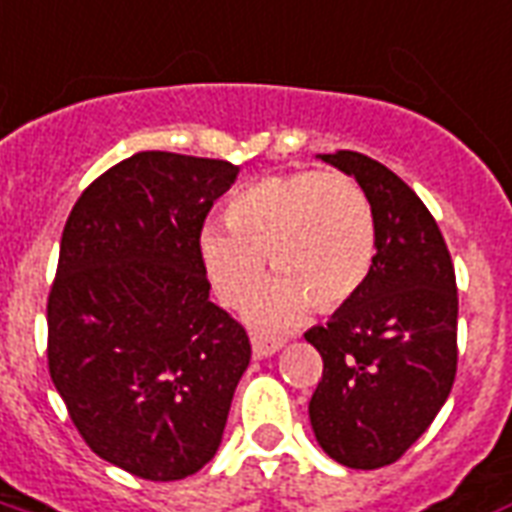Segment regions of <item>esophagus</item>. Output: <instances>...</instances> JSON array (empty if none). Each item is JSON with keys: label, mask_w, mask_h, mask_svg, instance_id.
I'll return each mask as SVG.
<instances>
[{"label": "esophagus", "mask_w": 512, "mask_h": 512, "mask_svg": "<svg viewBox=\"0 0 512 512\" xmlns=\"http://www.w3.org/2000/svg\"><path fill=\"white\" fill-rule=\"evenodd\" d=\"M285 347L282 339H268V336H252V352H255V358H268V355H274Z\"/></svg>", "instance_id": "34e87169"}]
</instances>
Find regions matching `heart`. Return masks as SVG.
<instances>
[{
	"label": "heart",
	"instance_id": "obj_1",
	"mask_svg": "<svg viewBox=\"0 0 512 512\" xmlns=\"http://www.w3.org/2000/svg\"><path fill=\"white\" fill-rule=\"evenodd\" d=\"M225 225L200 230V260L219 298L244 306L268 257L276 279L252 309L263 328L298 323L309 306L333 312L350 304L372 274V203L342 170H293L252 181L227 200Z\"/></svg>",
	"mask_w": 512,
	"mask_h": 512
}]
</instances>
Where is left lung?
<instances>
[{"label": "left lung", "mask_w": 512, "mask_h": 512, "mask_svg": "<svg viewBox=\"0 0 512 512\" xmlns=\"http://www.w3.org/2000/svg\"><path fill=\"white\" fill-rule=\"evenodd\" d=\"M323 160L366 192L377 255L361 293L304 333L323 355L309 420L333 461L388 467L429 429L456 380V271L431 211L393 170L358 151Z\"/></svg>", "instance_id": "8db88e82"}]
</instances>
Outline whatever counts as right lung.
I'll return each mask as SVG.
<instances>
[{"label": "right lung", "instance_id": "right-lung-1", "mask_svg": "<svg viewBox=\"0 0 512 512\" xmlns=\"http://www.w3.org/2000/svg\"><path fill=\"white\" fill-rule=\"evenodd\" d=\"M225 160L132 154L67 217L48 293V372L83 442L143 480L217 453L249 366L244 325L208 301L198 238L236 181Z\"/></svg>", "mask_w": 512, "mask_h": 512}]
</instances>
